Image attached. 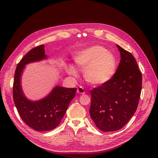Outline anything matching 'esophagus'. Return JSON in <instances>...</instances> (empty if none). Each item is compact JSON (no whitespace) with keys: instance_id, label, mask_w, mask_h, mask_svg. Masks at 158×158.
Returning <instances> with one entry per match:
<instances>
[{"instance_id":"1","label":"esophagus","mask_w":158,"mask_h":158,"mask_svg":"<svg viewBox=\"0 0 158 158\" xmlns=\"http://www.w3.org/2000/svg\"><path fill=\"white\" fill-rule=\"evenodd\" d=\"M77 92L79 94H84L85 93V90H84V88L82 86H80L77 88Z\"/></svg>"}]
</instances>
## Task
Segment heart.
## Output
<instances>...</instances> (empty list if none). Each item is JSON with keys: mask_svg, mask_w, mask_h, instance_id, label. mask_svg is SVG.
I'll return each mask as SVG.
<instances>
[{"mask_svg": "<svg viewBox=\"0 0 158 158\" xmlns=\"http://www.w3.org/2000/svg\"><path fill=\"white\" fill-rule=\"evenodd\" d=\"M73 59L80 70L84 69V77L92 85L99 86L110 81L116 70V60L106 48L92 46L77 51ZM69 74L77 76V70L73 65L67 69Z\"/></svg>", "mask_w": 158, "mask_h": 158, "instance_id": "b5f03b06", "label": "heart"}]
</instances>
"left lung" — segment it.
Returning <instances> with one entry per match:
<instances>
[{
	"mask_svg": "<svg viewBox=\"0 0 158 158\" xmlns=\"http://www.w3.org/2000/svg\"><path fill=\"white\" fill-rule=\"evenodd\" d=\"M121 60L112 79L91 90L90 116L102 131L122 128L137 109L142 73L134 56L119 45Z\"/></svg>",
	"mask_w": 158,
	"mask_h": 158,
	"instance_id": "obj_1",
	"label": "left lung"
}]
</instances>
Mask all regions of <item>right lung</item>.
<instances>
[{"instance_id":"obj_1","label":"right lung","mask_w":158,"mask_h":158,"mask_svg":"<svg viewBox=\"0 0 158 158\" xmlns=\"http://www.w3.org/2000/svg\"><path fill=\"white\" fill-rule=\"evenodd\" d=\"M46 58L44 44L31 49L18 63L13 88L14 102L21 118L29 127L39 131L58 127L77 91V88L56 86L46 97L38 101H30L25 97L21 76L25 65Z\"/></svg>"}]
</instances>
